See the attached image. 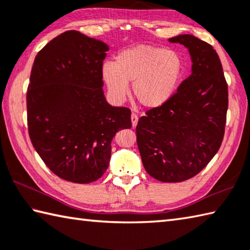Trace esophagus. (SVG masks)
Masks as SVG:
<instances>
[{
    "label": "esophagus",
    "mask_w": 250,
    "mask_h": 250,
    "mask_svg": "<svg viewBox=\"0 0 250 250\" xmlns=\"http://www.w3.org/2000/svg\"><path fill=\"white\" fill-rule=\"evenodd\" d=\"M130 120H131V125H133V127L135 128L136 125H137V122H138V116H137V114H135V113H131Z\"/></svg>",
    "instance_id": "esophagus-1"
}]
</instances>
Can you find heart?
Returning <instances> with one entry per match:
<instances>
[{"label": "heart", "mask_w": 250, "mask_h": 250, "mask_svg": "<svg viewBox=\"0 0 250 250\" xmlns=\"http://www.w3.org/2000/svg\"><path fill=\"white\" fill-rule=\"evenodd\" d=\"M184 61L174 50L141 44L123 50L114 64L104 63L102 77L112 97L123 99L127 83L139 104L149 109L163 105L180 84L184 74Z\"/></svg>", "instance_id": "1"}]
</instances>
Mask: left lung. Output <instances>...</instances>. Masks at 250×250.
I'll list each match as a JSON object with an SVG mask.
<instances>
[{"instance_id": "obj_1", "label": "left lung", "mask_w": 250, "mask_h": 250, "mask_svg": "<svg viewBox=\"0 0 250 250\" xmlns=\"http://www.w3.org/2000/svg\"><path fill=\"white\" fill-rule=\"evenodd\" d=\"M169 42L189 50L192 73L168 101L140 117L136 136L149 175L160 182L177 183L201 172L220 149L229 92L212 45L191 35H180Z\"/></svg>"}]
</instances>
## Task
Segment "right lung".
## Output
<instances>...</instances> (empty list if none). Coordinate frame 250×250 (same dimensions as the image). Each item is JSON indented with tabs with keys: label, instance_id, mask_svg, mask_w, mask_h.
<instances>
[{
	"label": "right lung",
	"instance_id": "1",
	"mask_svg": "<svg viewBox=\"0 0 250 250\" xmlns=\"http://www.w3.org/2000/svg\"><path fill=\"white\" fill-rule=\"evenodd\" d=\"M107 50L104 42L69 30L38 52L32 65L28 133L45 166L65 181L99 180L114 135L131 127L130 110L110 105L102 90Z\"/></svg>",
	"mask_w": 250,
	"mask_h": 250
}]
</instances>
